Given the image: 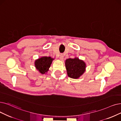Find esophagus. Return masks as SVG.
Instances as JSON below:
<instances>
[{"mask_svg":"<svg viewBox=\"0 0 121 121\" xmlns=\"http://www.w3.org/2000/svg\"><path fill=\"white\" fill-rule=\"evenodd\" d=\"M64 56L63 55H60V59L62 60L64 59Z\"/></svg>","mask_w":121,"mask_h":121,"instance_id":"esophagus-1","label":"esophagus"}]
</instances>
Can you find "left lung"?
Returning a JSON list of instances; mask_svg holds the SVG:
<instances>
[{
  "mask_svg": "<svg viewBox=\"0 0 121 121\" xmlns=\"http://www.w3.org/2000/svg\"><path fill=\"white\" fill-rule=\"evenodd\" d=\"M65 65L69 77L77 79L82 75L86 70L85 62L78 57L68 59L65 60Z\"/></svg>",
  "mask_w": 121,
  "mask_h": 121,
  "instance_id": "8db88e82",
  "label": "left lung"
}]
</instances>
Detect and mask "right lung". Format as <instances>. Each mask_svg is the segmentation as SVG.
I'll list each match as a JSON object with an SVG mask.
<instances>
[{"instance_id": "obj_1", "label": "right lung", "mask_w": 121, "mask_h": 121, "mask_svg": "<svg viewBox=\"0 0 121 121\" xmlns=\"http://www.w3.org/2000/svg\"><path fill=\"white\" fill-rule=\"evenodd\" d=\"M54 60L51 56H42L35 61V66L40 73L42 74H46Z\"/></svg>"}]
</instances>
